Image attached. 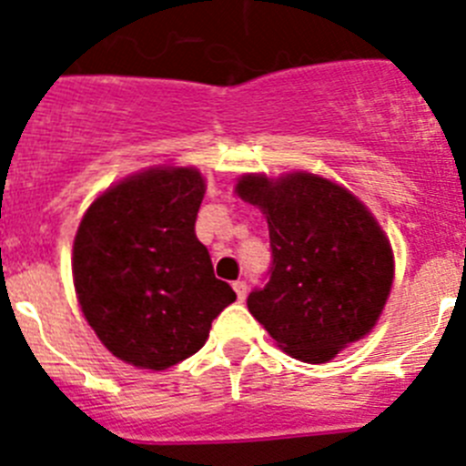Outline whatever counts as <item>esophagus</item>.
<instances>
[{
	"mask_svg": "<svg viewBox=\"0 0 466 466\" xmlns=\"http://www.w3.org/2000/svg\"><path fill=\"white\" fill-rule=\"evenodd\" d=\"M233 289H236L238 300H245V296H247V282H245V279H238V282H233Z\"/></svg>",
	"mask_w": 466,
	"mask_h": 466,
	"instance_id": "1",
	"label": "esophagus"
}]
</instances>
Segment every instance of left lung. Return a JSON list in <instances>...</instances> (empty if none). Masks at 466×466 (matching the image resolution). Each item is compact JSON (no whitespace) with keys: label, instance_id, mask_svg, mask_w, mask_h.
I'll use <instances>...</instances> for the list:
<instances>
[{"label":"left lung","instance_id":"left-lung-1","mask_svg":"<svg viewBox=\"0 0 466 466\" xmlns=\"http://www.w3.org/2000/svg\"><path fill=\"white\" fill-rule=\"evenodd\" d=\"M268 219L270 268L247 308L289 352L322 364L371 331L394 278L390 242L364 205L339 184L296 172L236 187Z\"/></svg>","mask_w":466,"mask_h":466}]
</instances>
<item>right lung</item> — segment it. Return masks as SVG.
I'll list each match as a JSON object with an SVG mask.
<instances>
[{"label": "right lung", "instance_id": "1", "mask_svg": "<svg viewBox=\"0 0 466 466\" xmlns=\"http://www.w3.org/2000/svg\"><path fill=\"white\" fill-rule=\"evenodd\" d=\"M205 182L191 167L149 170L102 193L74 240V287L111 355L163 371L196 355L236 291L196 238Z\"/></svg>", "mask_w": 466, "mask_h": 466}]
</instances>
